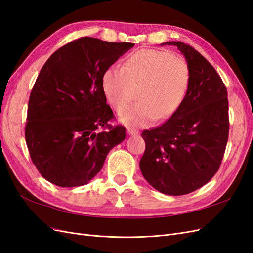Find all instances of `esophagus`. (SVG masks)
Instances as JSON below:
<instances>
[{
	"label": "esophagus",
	"instance_id": "34e87169",
	"mask_svg": "<svg viewBox=\"0 0 253 253\" xmlns=\"http://www.w3.org/2000/svg\"><path fill=\"white\" fill-rule=\"evenodd\" d=\"M126 132H127V134L128 135H131V136H137V135H139V132L137 131V129H134V128H127L126 129Z\"/></svg>",
	"mask_w": 253,
	"mask_h": 253
}]
</instances>
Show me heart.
<instances>
[{"mask_svg": "<svg viewBox=\"0 0 253 253\" xmlns=\"http://www.w3.org/2000/svg\"><path fill=\"white\" fill-rule=\"evenodd\" d=\"M189 83L186 60L154 49L131 53L121 68L112 66L102 77L103 93L116 111L124 108L137 89L140 101L119 114L121 124L132 128L170 118L185 99Z\"/></svg>", "mask_w": 253, "mask_h": 253, "instance_id": "1", "label": "heart"}]
</instances>
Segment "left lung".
Listing matches in <instances>:
<instances>
[{
    "mask_svg": "<svg viewBox=\"0 0 253 253\" xmlns=\"http://www.w3.org/2000/svg\"><path fill=\"white\" fill-rule=\"evenodd\" d=\"M190 68L187 95L164 125L142 132L145 151L139 167L144 179L167 195L200 189L217 172L229 134L227 89L214 67L194 48L179 41Z\"/></svg>",
    "mask_w": 253,
    "mask_h": 253,
    "instance_id": "left-lung-1",
    "label": "left lung"
}]
</instances>
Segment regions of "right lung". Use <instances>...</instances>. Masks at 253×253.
Returning a JSON list of instances; mask_svg holds the SVG:
<instances>
[{"label": "right lung", "mask_w": 253, "mask_h": 253, "mask_svg": "<svg viewBox=\"0 0 253 253\" xmlns=\"http://www.w3.org/2000/svg\"><path fill=\"white\" fill-rule=\"evenodd\" d=\"M133 46L84 37L59 48L43 65L29 97L25 139L38 171L53 185H86L109 152L126 139L121 126L99 131L114 116L102 77Z\"/></svg>", "instance_id": "obj_1"}]
</instances>
